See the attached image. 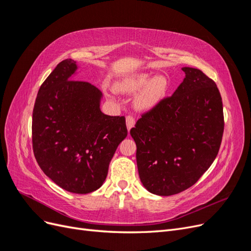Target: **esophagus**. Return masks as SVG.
Listing matches in <instances>:
<instances>
[{"instance_id":"obj_1","label":"esophagus","mask_w":251,"mask_h":251,"mask_svg":"<svg viewBox=\"0 0 251 251\" xmlns=\"http://www.w3.org/2000/svg\"><path fill=\"white\" fill-rule=\"evenodd\" d=\"M126 128L127 131H130L132 127L135 126V118L133 116H126Z\"/></svg>"}]
</instances>
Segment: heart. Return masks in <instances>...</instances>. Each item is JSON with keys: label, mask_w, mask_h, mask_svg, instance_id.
<instances>
[{"label": "heart", "mask_w": 251, "mask_h": 251, "mask_svg": "<svg viewBox=\"0 0 251 251\" xmlns=\"http://www.w3.org/2000/svg\"><path fill=\"white\" fill-rule=\"evenodd\" d=\"M114 90L120 94L140 92L134 98V108L139 112H148L161 102L169 90V80L164 75L153 77L151 73L139 72L128 75L114 83Z\"/></svg>", "instance_id": "b5f03b06"}]
</instances>
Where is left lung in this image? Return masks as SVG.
Instances as JSON below:
<instances>
[{
	"instance_id": "1",
	"label": "left lung",
	"mask_w": 251,
	"mask_h": 251,
	"mask_svg": "<svg viewBox=\"0 0 251 251\" xmlns=\"http://www.w3.org/2000/svg\"><path fill=\"white\" fill-rule=\"evenodd\" d=\"M174 94L146 113L131 130L141 183L158 196L194 185L216 159L224 130L223 104L215 81L183 67Z\"/></svg>"
}]
</instances>
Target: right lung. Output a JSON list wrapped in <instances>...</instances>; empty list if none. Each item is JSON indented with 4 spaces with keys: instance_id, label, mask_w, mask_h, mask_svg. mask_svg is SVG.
Returning a JSON list of instances; mask_svg holds the SVG:
<instances>
[{
    "instance_id": "right-lung-1",
    "label": "right lung",
    "mask_w": 251,
    "mask_h": 251,
    "mask_svg": "<svg viewBox=\"0 0 251 251\" xmlns=\"http://www.w3.org/2000/svg\"><path fill=\"white\" fill-rule=\"evenodd\" d=\"M77 69L76 62L65 59L43 82L33 108L32 144L45 175L65 191L82 195L103 184L127 131L124 116L101 112L100 90L72 80Z\"/></svg>"
}]
</instances>
